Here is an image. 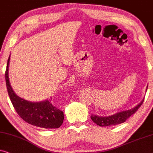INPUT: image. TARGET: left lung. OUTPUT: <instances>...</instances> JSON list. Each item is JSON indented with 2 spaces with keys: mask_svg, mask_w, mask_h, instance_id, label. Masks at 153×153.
<instances>
[{
  "mask_svg": "<svg viewBox=\"0 0 153 153\" xmlns=\"http://www.w3.org/2000/svg\"><path fill=\"white\" fill-rule=\"evenodd\" d=\"M148 88V87H147ZM147 90V89H146ZM144 100H141V102H139L136 107L134 108L128 109V110L120 111V112H117L114 114L109 116V117H100V116L92 114L91 116V119L93 120V122L97 124L98 126L103 127V126H115V125H118L122 123H124L126 120L128 119L130 116L136 112L141 105H142Z\"/></svg>",
  "mask_w": 153,
  "mask_h": 153,
  "instance_id": "1",
  "label": "left lung"
}]
</instances>
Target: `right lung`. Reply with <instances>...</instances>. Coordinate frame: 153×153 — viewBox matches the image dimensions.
I'll list each match as a JSON object with an SVG mask.
<instances>
[{
	"mask_svg": "<svg viewBox=\"0 0 153 153\" xmlns=\"http://www.w3.org/2000/svg\"><path fill=\"white\" fill-rule=\"evenodd\" d=\"M10 55L5 71L6 86L10 100L15 110L21 119L27 123L45 129L58 128L64 121V113L53 106L48 100L42 102H30L16 95L13 91L9 80Z\"/></svg>",
	"mask_w": 153,
	"mask_h": 153,
	"instance_id": "1",
	"label": "right lung"
}]
</instances>
